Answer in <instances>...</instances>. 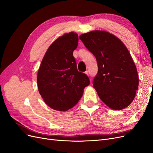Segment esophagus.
<instances>
[{
  "instance_id": "1",
  "label": "esophagus",
  "mask_w": 153,
  "mask_h": 153,
  "mask_svg": "<svg viewBox=\"0 0 153 153\" xmlns=\"http://www.w3.org/2000/svg\"><path fill=\"white\" fill-rule=\"evenodd\" d=\"M85 73L86 74V75H88V76H89V73H88V71H86L85 72Z\"/></svg>"
}]
</instances>
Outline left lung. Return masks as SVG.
Wrapping results in <instances>:
<instances>
[{
    "mask_svg": "<svg viewBox=\"0 0 153 153\" xmlns=\"http://www.w3.org/2000/svg\"><path fill=\"white\" fill-rule=\"evenodd\" d=\"M79 38L98 63L93 87L100 98L114 110L127 107L136 95L138 76L126 46L116 36L103 30L87 32Z\"/></svg>",
    "mask_w": 153,
    "mask_h": 153,
    "instance_id": "1",
    "label": "left lung"
}]
</instances>
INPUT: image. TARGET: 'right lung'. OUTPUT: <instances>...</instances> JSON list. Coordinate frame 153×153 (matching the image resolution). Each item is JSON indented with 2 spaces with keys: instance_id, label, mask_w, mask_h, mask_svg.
Masks as SVG:
<instances>
[{
  "instance_id": "add662e5",
  "label": "right lung",
  "mask_w": 153,
  "mask_h": 153,
  "mask_svg": "<svg viewBox=\"0 0 153 153\" xmlns=\"http://www.w3.org/2000/svg\"><path fill=\"white\" fill-rule=\"evenodd\" d=\"M78 42L75 32L59 37L48 48L39 68L37 82L39 94L54 110L66 111L73 107L90 84L86 74L78 71L73 57Z\"/></svg>"
}]
</instances>
